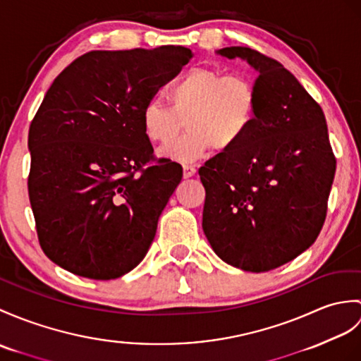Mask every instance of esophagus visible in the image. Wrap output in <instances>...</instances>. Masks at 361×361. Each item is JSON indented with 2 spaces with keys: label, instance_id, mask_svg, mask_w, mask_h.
<instances>
[{
  "label": "esophagus",
  "instance_id": "34e87169",
  "mask_svg": "<svg viewBox=\"0 0 361 361\" xmlns=\"http://www.w3.org/2000/svg\"><path fill=\"white\" fill-rule=\"evenodd\" d=\"M197 173V169H195V166H192V164H188V163H184L183 164V175H184V178H189V177H194V175Z\"/></svg>",
  "mask_w": 361,
  "mask_h": 361
}]
</instances>
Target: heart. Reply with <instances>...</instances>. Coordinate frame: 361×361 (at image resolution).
Returning <instances> with one entry per match:
<instances>
[{"mask_svg":"<svg viewBox=\"0 0 361 361\" xmlns=\"http://www.w3.org/2000/svg\"><path fill=\"white\" fill-rule=\"evenodd\" d=\"M167 106L149 102L141 111V128L149 141L169 142L180 129L188 132L160 150L166 158L192 161L212 147L231 152L247 135L257 116V87L245 75H226L195 66L166 92Z\"/></svg>","mask_w":361,"mask_h":361,"instance_id":"1","label":"heart"}]
</instances>
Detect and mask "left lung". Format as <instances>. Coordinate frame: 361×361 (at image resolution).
Listing matches in <instances>:
<instances>
[{
  "label": "left lung",
  "instance_id": "obj_1",
  "mask_svg": "<svg viewBox=\"0 0 361 361\" xmlns=\"http://www.w3.org/2000/svg\"><path fill=\"white\" fill-rule=\"evenodd\" d=\"M216 54L254 67L258 102L240 145L198 169L206 190L203 231L223 262L267 272L317 240L337 161L320 104L281 63L241 46Z\"/></svg>",
  "mask_w": 361,
  "mask_h": 361
}]
</instances>
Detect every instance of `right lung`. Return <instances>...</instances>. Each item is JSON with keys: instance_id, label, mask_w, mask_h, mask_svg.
<instances>
[{"instance_id": "add662e5", "label": "right lung", "mask_w": 361, "mask_h": 361, "mask_svg": "<svg viewBox=\"0 0 361 361\" xmlns=\"http://www.w3.org/2000/svg\"><path fill=\"white\" fill-rule=\"evenodd\" d=\"M190 49L92 50L58 75L29 128V198L43 252L114 280L137 267L183 167L155 158L141 111Z\"/></svg>"}]
</instances>
